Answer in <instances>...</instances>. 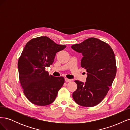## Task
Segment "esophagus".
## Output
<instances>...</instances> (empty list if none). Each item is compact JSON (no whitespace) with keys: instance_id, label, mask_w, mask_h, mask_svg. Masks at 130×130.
<instances>
[{"instance_id":"1","label":"esophagus","mask_w":130,"mask_h":130,"mask_svg":"<svg viewBox=\"0 0 130 130\" xmlns=\"http://www.w3.org/2000/svg\"><path fill=\"white\" fill-rule=\"evenodd\" d=\"M64 79H65V81L66 82H70V81H72V80L69 79V78H65Z\"/></svg>"}]
</instances>
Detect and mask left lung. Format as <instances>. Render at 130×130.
<instances>
[{"instance_id":"left-lung-1","label":"left lung","mask_w":130,"mask_h":130,"mask_svg":"<svg viewBox=\"0 0 130 130\" xmlns=\"http://www.w3.org/2000/svg\"><path fill=\"white\" fill-rule=\"evenodd\" d=\"M71 48L83 55L81 66L88 75L85 84L75 81L77 87L73 93V99L80 106L93 107L104 99L115 78V53L108 44L94 37L74 44Z\"/></svg>"}]
</instances>
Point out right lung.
<instances>
[{"label": "right lung", "mask_w": 130, "mask_h": 130, "mask_svg": "<svg viewBox=\"0 0 130 130\" xmlns=\"http://www.w3.org/2000/svg\"><path fill=\"white\" fill-rule=\"evenodd\" d=\"M66 47L46 36L32 38L26 43L19 58L18 68L23 92L31 103L46 106L55 100L64 78L49 75L45 68L53 64L56 53Z\"/></svg>", "instance_id": "1"}]
</instances>
